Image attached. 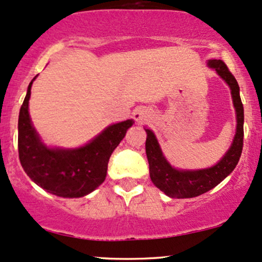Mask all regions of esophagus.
<instances>
[{"label":"esophagus","mask_w":262,"mask_h":262,"mask_svg":"<svg viewBox=\"0 0 262 262\" xmlns=\"http://www.w3.org/2000/svg\"><path fill=\"white\" fill-rule=\"evenodd\" d=\"M153 117V113L149 108L146 107H139L134 111L133 113V118L134 120L138 123V124H143V123H146L148 120L151 119Z\"/></svg>","instance_id":"34e87169"}]
</instances>
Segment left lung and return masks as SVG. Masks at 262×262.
I'll list each match as a JSON object with an SVG mask.
<instances>
[{
	"mask_svg": "<svg viewBox=\"0 0 262 262\" xmlns=\"http://www.w3.org/2000/svg\"><path fill=\"white\" fill-rule=\"evenodd\" d=\"M208 64L217 72L231 89L232 103L236 112V134L229 150L214 166L200 170H178L165 159L153 132L150 129H145V151L149 162L150 179L158 189L170 198H195L211 190L234 170L243 153L244 107L240 98V88L235 77L221 59H210Z\"/></svg>",
	"mask_w": 262,
	"mask_h": 262,
	"instance_id": "obj_1",
	"label": "left lung"
}]
</instances>
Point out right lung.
Listing matches in <instances>:
<instances>
[{
  "mask_svg": "<svg viewBox=\"0 0 262 262\" xmlns=\"http://www.w3.org/2000/svg\"><path fill=\"white\" fill-rule=\"evenodd\" d=\"M36 77L31 80L19 109V162L28 177L51 194L62 198L84 196L104 182L109 158L134 122L128 119L109 125L80 148H48L41 142L28 113L31 87Z\"/></svg>",
  "mask_w": 262,
  "mask_h": 262,
  "instance_id": "1",
  "label": "right lung"
}]
</instances>
